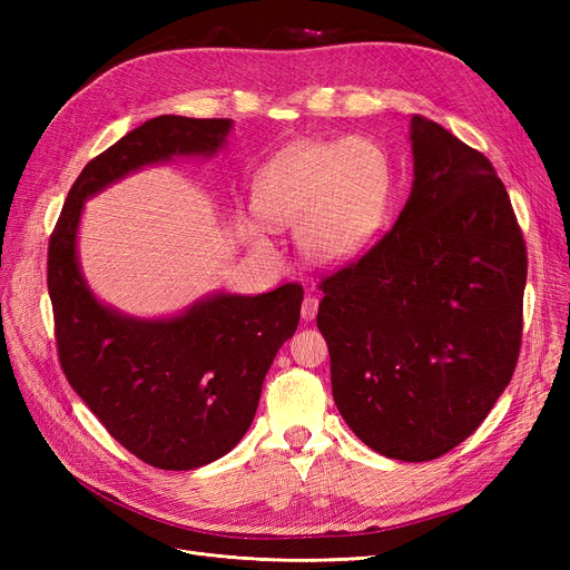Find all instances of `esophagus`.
Returning <instances> with one entry per match:
<instances>
[{"instance_id":"esophagus-1","label":"esophagus","mask_w":570,"mask_h":570,"mask_svg":"<svg viewBox=\"0 0 570 570\" xmlns=\"http://www.w3.org/2000/svg\"><path fill=\"white\" fill-rule=\"evenodd\" d=\"M318 314V297L314 295H306L302 302V318L304 321H314Z\"/></svg>"}]
</instances>
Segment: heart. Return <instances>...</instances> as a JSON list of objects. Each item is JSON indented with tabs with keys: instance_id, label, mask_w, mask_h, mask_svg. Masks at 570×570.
I'll return each instance as SVG.
<instances>
[{
	"instance_id": "heart-1",
	"label": "heart",
	"mask_w": 570,
	"mask_h": 570,
	"mask_svg": "<svg viewBox=\"0 0 570 570\" xmlns=\"http://www.w3.org/2000/svg\"><path fill=\"white\" fill-rule=\"evenodd\" d=\"M390 174L383 151L361 137L302 145L281 154L256 187V214L271 228L297 226V247L323 268L364 254L383 226ZM245 235L262 243V226Z\"/></svg>"
}]
</instances>
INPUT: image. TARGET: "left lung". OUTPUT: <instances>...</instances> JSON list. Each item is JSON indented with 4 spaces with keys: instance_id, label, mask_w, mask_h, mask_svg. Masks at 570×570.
<instances>
[{
    "instance_id": "8db88e82",
    "label": "left lung",
    "mask_w": 570,
    "mask_h": 570,
    "mask_svg": "<svg viewBox=\"0 0 570 570\" xmlns=\"http://www.w3.org/2000/svg\"><path fill=\"white\" fill-rule=\"evenodd\" d=\"M413 183L392 230L321 283L333 400L373 452L430 461L488 419L521 350L525 243L480 151L411 116Z\"/></svg>"
}]
</instances>
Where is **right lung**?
I'll use <instances>...</instances> for the list:
<instances>
[{"instance_id":"add662e5","label":"right lung","mask_w":570,"mask_h":570,"mask_svg":"<svg viewBox=\"0 0 570 570\" xmlns=\"http://www.w3.org/2000/svg\"><path fill=\"white\" fill-rule=\"evenodd\" d=\"M230 130V118L187 116L130 130L82 168L49 239L47 285L68 383L114 440L164 471L199 469L245 438L273 358L297 331L304 289L212 292L174 316H130L85 281L80 218L85 202L135 170L214 157Z\"/></svg>"}]
</instances>
